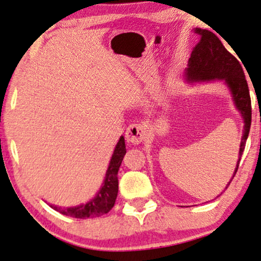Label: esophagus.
I'll return each mask as SVG.
<instances>
[{"label": "esophagus", "instance_id": "obj_1", "mask_svg": "<svg viewBox=\"0 0 261 261\" xmlns=\"http://www.w3.org/2000/svg\"><path fill=\"white\" fill-rule=\"evenodd\" d=\"M125 138L128 143L138 144L145 138V128L142 124H131L125 131Z\"/></svg>", "mask_w": 261, "mask_h": 261}]
</instances>
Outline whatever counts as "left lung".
<instances>
[{
  "mask_svg": "<svg viewBox=\"0 0 261 261\" xmlns=\"http://www.w3.org/2000/svg\"><path fill=\"white\" fill-rule=\"evenodd\" d=\"M193 31L199 36V41L193 47L192 54H191L189 64L185 70V80L189 83L223 81L230 92L231 100L236 110L239 111L244 120L239 160L234 174L230 181L227 184L228 187L238 172L240 160L244 154L246 141H247L249 128H251L252 106L248 85L241 64L230 52L227 51L216 34L209 30H201L197 27Z\"/></svg>",
  "mask_w": 261,
  "mask_h": 261,
  "instance_id": "left-lung-1",
  "label": "left lung"
}]
</instances>
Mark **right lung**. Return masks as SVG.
<instances>
[{
	"label": "right lung",
	"instance_id": "1",
	"mask_svg": "<svg viewBox=\"0 0 261 261\" xmlns=\"http://www.w3.org/2000/svg\"><path fill=\"white\" fill-rule=\"evenodd\" d=\"M125 152H126L125 140L124 136H120L113 150L112 158L110 160V165L106 171L102 185L95 197H93L89 201H87L86 204H79V205L69 207L57 206L54 204H50V206L65 216L75 218H93L109 213L116 203L118 196V171H119Z\"/></svg>",
	"mask_w": 261,
	"mask_h": 261
}]
</instances>
